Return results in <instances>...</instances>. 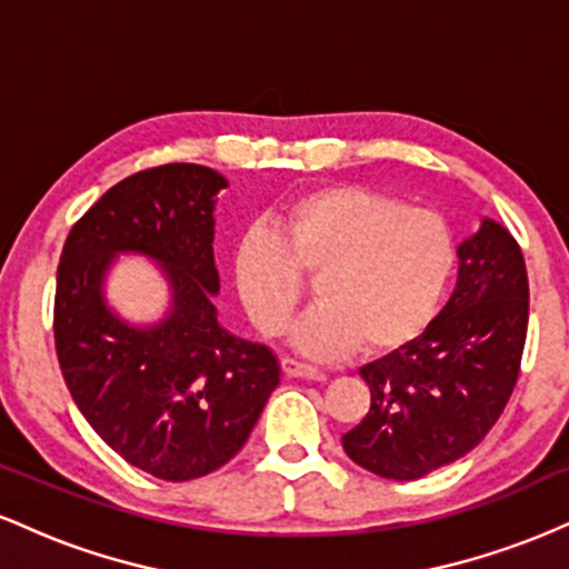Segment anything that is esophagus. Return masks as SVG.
<instances>
[{
	"label": "esophagus",
	"instance_id": "esophagus-1",
	"mask_svg": "<svg viewBox=\"0 0 569 569\" xmlns=\"http://www.w3.org/2000/svg\"><path fill=\"white\" fill-rule=\"evenodd\" d=\"M280 367H283L286 377H302V380H323V375L316 367L297 361V358H291V356H286L283 361H280Z\"/></svg>",
	"mask_w": 569,
	"mask_h": 569
}]
</instances>
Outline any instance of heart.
Wrapping results in <instances>:
<instances>
[{"label": "heart", "mask_w": 569, "mask_h": 569, "mask_svg": "<svg viewBox=\"0 0 569 569\" xmlns=\"http://www.w3.org/2000/svg\"><path fill=\"white\" fill-rule=\"evenodd\" d=\"M455 257L452 230L436 211L335 184L286 202L276 227H248L234 246V283L253 329L278 337L302 302V272H316L318 305L293 326V348L312 358L356 345L388 352L436 316Z\"/></svg>", "instance_id": "b5f03b06"}]
</instances>
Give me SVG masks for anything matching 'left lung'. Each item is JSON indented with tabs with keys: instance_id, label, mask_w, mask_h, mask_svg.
<instances>
[{
	"instance_id": "8db88e82",
	"label": "left lung",
	"mask_w": 569,
	"mask_h": 569,
	"mask_svg": "<svg viewBox=\"0 0 569 569\" xmlns=\"http://www.w3.org/2000/svg\"><path fill=\"white\" fill-rule=\"evenodd\" d=\"M457 259L452 297L426 331L361 369L371 407L342 447L382 479H422L471 452L519 380L530 318L519 243L495 219H481Z\"/></svg>"
}]
</instances>
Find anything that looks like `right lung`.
Returning <instances> with one entry per match:
<instances>
[{
	"label": "right lung",
	"instance_id": "add662e5",
	"mask_svg": "<svg viewBox=\"0 0 569 569\" xmlns=\"http://www.w3.org/2000/svg\"><path fill=\"white\" fill-rule=\"evenodd\" d=\"M227 184L192 162L128 176L71 227L58 264L53 331L69 393L122 460L162 481L232 460L280 382L272 350L230 335L213 307V208ZM120 252L167 276L172 302L158 325H128L108 307Z\"/></svg>",
	"mask_w": 569,
	"mask_h": 569
}]
</instances>
